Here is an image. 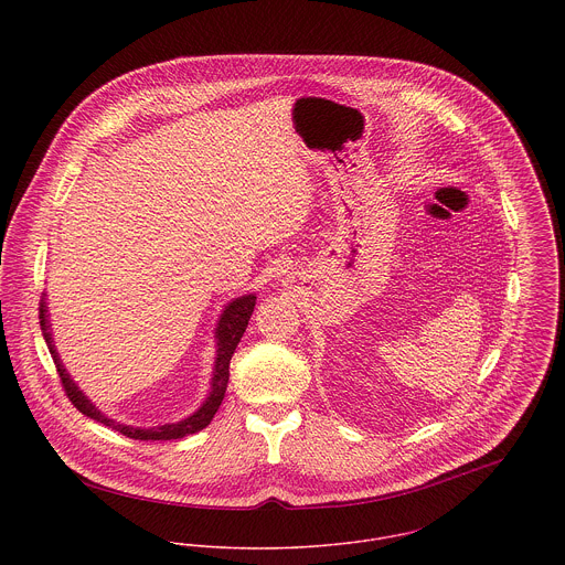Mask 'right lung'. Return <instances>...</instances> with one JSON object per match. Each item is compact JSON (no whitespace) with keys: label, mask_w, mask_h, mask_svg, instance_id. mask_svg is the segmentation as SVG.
Instances as JSON below:
<instances>
[{"label":"right lung","mask_w":565,"mask_h":565,"mask_svg":"<svg viewBox=\"0 0 565 565\" xmlns=\"http://www.w3.org/2000/svg\"><path fill=\"white\" fill-rule=\"evenodd\" d=\"M254 305H256V296H243L233 300L222 320L217 326V361H215V372H213V390H211V396L206 398V403L202 404L191 417L178 422V424H164V426H157V428H132V426H124V424H117L113 419H108L106 415H102L93 404L88 403L84 396H82L81 390L76 387V383L70 379V374L65 372L56 350H54V343H52V334H50V326H47V311H45V300H41L39 305V320H41V330H43V337L47 341V348L52 352V359H54V365H56V372L61 376V383H63V390L67 394V398L72 401V404L84 413L86 417L130 437V439H141V441H159V439H180V437H186V435H193L202 428H206L213 419V415L217 413L220 404L224 401V394H226V387H228V379H231V359L242 341L243 332L247 328L249 322V316L254 311Z\"/></svg>","instance_id":"add662e5"}]
</instances>
